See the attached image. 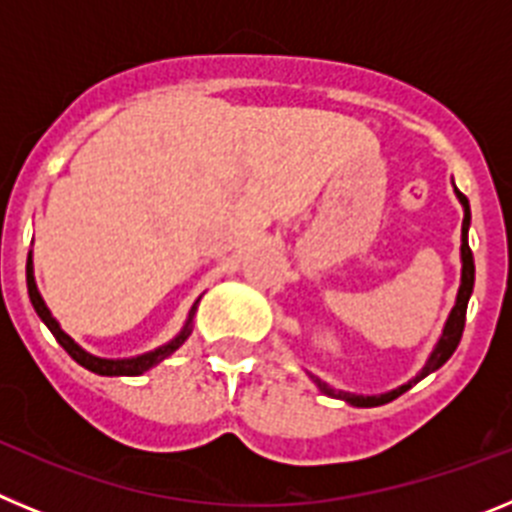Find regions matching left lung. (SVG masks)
<instances>
[{
    "label": "left lung",
    "mask_w": 512,
    "mask_h": 512,
    "mask_svg": "<svg viewBox=\"0 0 512 512\" xmlns=\"http://www.w3.org/2000/svg\"><path fill=\"white\" fill-rule=\"evenodd\" d=\"M456 192V200L461 202L464 207V220H461V282H459V292H456V302L451 307L449 318L443 323L441 336H438L436 346H433L431 356L425 361V366L415 374L413 379H408L405 384L395 387L390 392H382V395H354V392H343V390H333L328 382H323L320 377L310 374L312 382L318 384V390L328 397H338V400L348 402V405H354V408H377V405H387L392 402L395 397H400L402 392H408L413 384H418L420 379H425L428 374H433L436 369H441L446 361L451 359V354L456 351L461 341V333H464V318H467V305H469V297H472V289H474V259H472V251H469V223H472V212H469V200L459 189L454 187Z\"/></svg>",
    "instance_id": "obj_1"
}]
</instances>
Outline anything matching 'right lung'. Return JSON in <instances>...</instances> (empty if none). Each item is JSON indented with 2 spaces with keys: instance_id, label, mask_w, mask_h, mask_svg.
I'll use <instances>...</instances> for the list:
<instances>
[{
  "instance_id": "1",
  "label": "right lung",
  "mask_w": 512,
  "mask_h": 512,
  "mask_svg": "<svg viewBox=\"0 0 512 512\" xmlns=\"http://www.w3.org/2000/svg\"><path fill=\"white\" fill-rule=\"evenodd\" d=\"M27 295H30V302H33L35 312H38V318L43 320L45 325H48V330H51L53 336H56V341L61 343L63 348H66V354L71 356V359L76 361V364H81L84 369H89V372L99 374V377H138V374L148 372V369H153L156 364H161L164 359H169L171 354H174L176 348L182 346L184 341L189 338V333H192V320H194V312H197V305H200V300L194 302L192 310H189V318L187 323H184V328L176 333L174 338H171L169 343H164V346L153 348V351H148V354H140V356H130V359H102V356H94L89 354L87 348H81L79 343L74 341V338L66 333V330L61 328V323H58L56 318H53V312L48 310V305H45L43 295L38 292V284H35V271H33V251H30V256H27Z\"/></svg>"
}]
</instances>
